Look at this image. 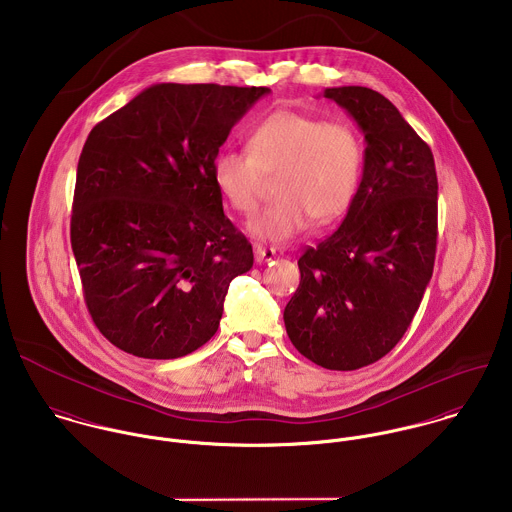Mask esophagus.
Here are the masks:
<instances>
[{"label": "esophagus", "mask_w": 512, "mask_h": 512, "mask_svg": "<svg viewBox=\"0 0 512 512\" xmlns=\"http://www.w3.org/2000/svg\"><path fill=\"white\" fill-rule=\"evenodd\" d=\"M254 256H256V262H270L276 258V250L274 248H268V246H260L256 244L254 246Z\"/></svg>", "instance_id": "34e87169"}]
</instances>
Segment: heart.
I'll list each match as a JSON object with an SVG mask.
<instances>
[{"label": "heart", "instance_id": "b5f03b06", "mask_svg": "<svg viewBox=\"0 0 512 512\" xmlns=\"http://www.w3.org/2000/svg\"><path fill=\"white\" fill-rule=\"evenodd\" d=\"M246 149L220 151L212 161V178L222 198L250 216L260 204L264 174H276L274 202L248 224L258 240L284 242L310 220H338L361 180L363 143L347 123L280 109L250 129Z\"/></svg>", "mask_w": 512, "mask_h": 512}]
</instances>
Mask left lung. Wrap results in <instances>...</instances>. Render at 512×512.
<instances>
[{"instance_id":"left-lung-1","label":"left lung","mask_w":512,"mask_h":512,"mask_svg":"<svg viewBox=\"0 0 512 512\" xmlns=\"http://www.w3.org/2000/svg\"><path fill=\"white\" fill-rule=\"evenodd\" d=\"M365 137L363 174L340 228L308 248L284 310L294 347L338 371L375 363L407 332L433 276L437 172L429 145L367 87H332Z\"/></svg>"}]
</instances>
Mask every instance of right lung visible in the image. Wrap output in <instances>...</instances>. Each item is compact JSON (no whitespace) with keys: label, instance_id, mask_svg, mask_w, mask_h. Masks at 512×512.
Wrapping results in <instances>:
<instances>
[{"label":"right lung","instance_id":"add662e5","mask_svg":"<svg viewBox=\"0 0 512 512\" xmlns=\"http://www.w3.org/2000/svg\"><path fill=\"white\" fill-rule=\"evenodd\" d=\"M268 87L159 83L89 133L71 248L87 310L119 349L176 359L210 340L230 282L254 264L224 216L212 161Z\"/></svg>","mask_w":512,"mask_h":512}]
</instances>
